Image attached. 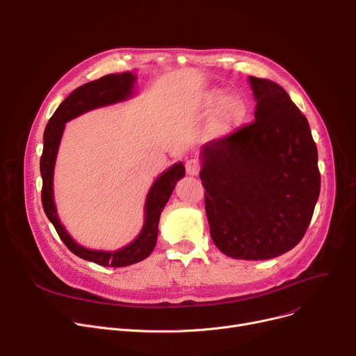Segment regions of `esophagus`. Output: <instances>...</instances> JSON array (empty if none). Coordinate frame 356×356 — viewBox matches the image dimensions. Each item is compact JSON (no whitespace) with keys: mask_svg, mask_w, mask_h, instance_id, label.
Here are the masks:
<instances>
[{"mask_svg":"<svg viewBox=\"0 0 356 356\" xmlns=\"http://www.w3.org/2000/svg\"><path fill=\"white\" fill-rule=\"evenodd\" d=\"M185 171L188 175H197L200 172V162L197 159H188L185 162Z\"/></svg>","mask_w":356,"mask_h":356,"instance_id":"obj_1","label":"esophagus"}]
</instances>
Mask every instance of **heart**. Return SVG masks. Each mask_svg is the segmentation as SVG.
<instances>
[{
  "mask_svg": "<svg viewBox=\"0 0 356 356\" xmlns=\"http://www.w3.org/2000/svg\"><path fill=\"white\" fill-rule=\"evenodd\" d=\"M201 109L213 113L211 128L217 134H228L238 127L247 118V103L240 95H227L224 90L211 89L202 95Z\"/></svg>",
  "mask_w": 356,
  "mask_h": 356,
  "instance_id": "b5f03b06",
  "label": "heart"
}]
</instances>
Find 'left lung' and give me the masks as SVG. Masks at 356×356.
Masks as SVG:
<instances>
[{
	"mask_svg": "<svg viewBox=\"0 0 356 356\" xmlns=\"http://www.w3.org/2000/svg\"><path fill=\"white\" fill-rule=\"evenodd\" d=\"M254 119L202 146L200 178L214 244L225 256L267 260L305 236L321 193L318 149L305 115L277 83L248 77Z\"/></svg>",
	"mask_w": 356,
	"mask_h": 356,
	"instance_id": "left-lung-1",
	"label": "left lung"
}]
</instances>
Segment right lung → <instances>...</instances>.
I'll return each mask as SVG.
<instances>
[{
  "label": "right lung",
  "mask_w": 356,
  "mask_h": 356,
  "mask_svg": "<svg viewBox=\"0 0 356 356\" xmlns=\"http://www.w3.org/2000/svg\"><path fill=\"white\" fill-rule=\"evenodd\" d=\"M136 77L131 72L119 74H106L97 80L89 81L73 90L50 118L44 131L43 155L40 158V172L43 178V188H41V202H43L44 213L54 225L61 241L67 245L70 252L83 260L93 261L104 267H124L131 266L148 257L156 244L158 224L163 207L168 202L175 184L185 175L182 162L172 165L170 170L161 174L152 184L151 190L146 195L145 202V222L139 236L127 247L116 252H102V250H89L77 244L61 225L54 204L53 194V174L54 163L61 140L63 131L66 122L77 118L79 115L89 112L96 108L108 106L122 100H127L134 93V83Z\"/></svg>",
  "instance_id": "right-lung-1"
}]
</instances>
